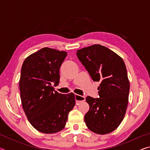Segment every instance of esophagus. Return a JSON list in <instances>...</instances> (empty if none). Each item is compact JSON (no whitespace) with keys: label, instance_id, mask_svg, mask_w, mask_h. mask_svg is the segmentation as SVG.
<instances>
[{"label":"esophagus","instance_id":"obj_1","mask_svg":"<svg viewBox=\"0 0 150 150\" xmlns=\"http://www.w3.org/2000/svg\"><path fill=\"white\" fill-rule=\"evenodd\" d=\"M75 98L76 100V103L77 104L80 103L81 102H83V101H84L85 100V96H81L77 95V94H75Z\"/></svg>","mask_w":150,"mask_h":150}]
</instances>
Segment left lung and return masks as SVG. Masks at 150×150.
Segmentation results:
<instances>
[{
    "label": "left lung",
    "mask_w": 150,
    "mask_h": 150,
    "mask_svg": "<svg viewBox=\"0 0 150 150\" xmlns=\"http://www.w3.org/2000/svg\"><path fill=\"white\" fill-rule=\"evenodd\" d=\"M77 55L92 79L100 83V98H86L89 110L85 122L94 133H110L123 120L128 103L130 82L125 63L116 53L99 44L79 50Z\"/></svg>",
    "instance_id": "obj_1"
}]
</instances>
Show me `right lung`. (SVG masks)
Segmentation results:
<instances>
[{
	"label": "right lung",
	"instance_id": "right-lung-1",
	"mask_svg": "<svg viewBox=\"0 0 150 150\" xmlns=\"http://www.w3.org/2000/svg\"><path fill=\"white\" fill-rule=\"evenodd\" d=\"M67 55L44 47L27 57L22 64L19 81L22 108L30 123L40 132L63 130L75 105L74 94L59 93L52 86L59 84V69Z\"/></svg>",
	"mask_w": 150,
	"mask_h": 150
}]
</instances>
